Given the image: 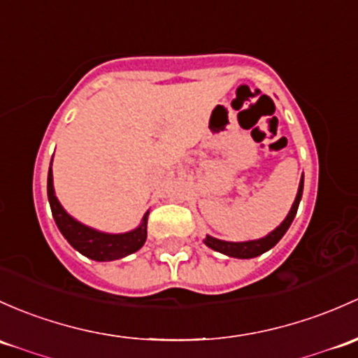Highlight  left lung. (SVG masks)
<instances>
[{
    "label": "left lung",
    "instance_id": "left-lung-1",
    "mask_svg": "<svg viewBox=\"0 0 358 358\" xmlns=\"http://www.w3.org/2000/svg\"><path fill=\"white\" fill-rule=\"evenodd\" d=\"M302 192H303V176H302V180H300V187H299V192H296V199H295V202H293L292 209H289L288 216L285 217V221L280 224V227L274 229V231H271L268 236H264V238L252 240V242L235 243V242H223V240L213 238V236H206V240H204L206 245L213 248V250L221 252V254H227V255H229V257H238V259H252V257H257V255L264 254V252L269 250L271 247L276 245V243L281 240V236L287 233L289 224H292L293 217H295L296 209H299L300 199H302Z\"/></svg>",
    "mask_w": 358,
    "mask_h": 358
}]
</instances>
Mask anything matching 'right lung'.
Masks as SVG:
<instances>
[{"mask_svg":"<svg viewBox=\"0 0 358 358\" xmlns=\"http://www.w3.org/2000/svg\"><path fill=\"white\" fill-rule=\"evenodd\" d=\"M48 199H50L51 213L56 221V227L65 236L66 242L75 250L84 254L85 257L94 259V261H113V259L125 257V255L137 252L148 238L149 213H145L141 227L134 229V231L122 233V235H108V233L96 231V229L84 227L82 223L75 221L73 217L65 213V209L62 208V204L56 199L55 189H52L51 168L50 173H48Z\"/></svg>","mask_w":358,"mask_h":358,"instance_id":"add662e5","label":"right lung"}]
</instances>
